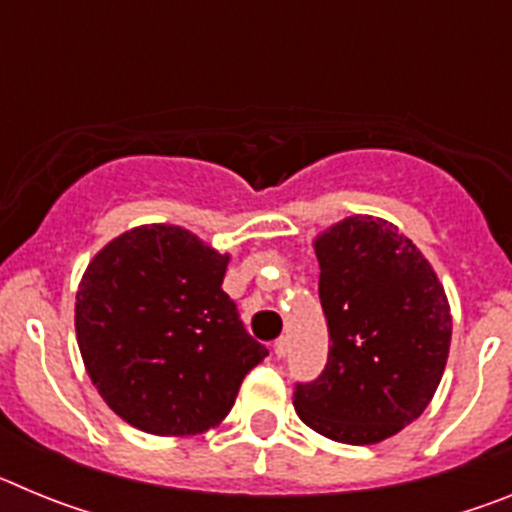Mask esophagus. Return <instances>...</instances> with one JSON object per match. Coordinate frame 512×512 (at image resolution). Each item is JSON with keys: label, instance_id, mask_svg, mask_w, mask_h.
I'll list each match as a JSON object with an SVG mask.
<instances>
[{"label": "esophagus", "instance_id": "1", "mask_svg": "<svg viewBox=\"0 0 512 512\" xmlns=\"http://www.w3.org/2000/svg\"><path fill=\"white\" fill-rule=\"evenodd\" d=\"M287 351H289V341L282 336L277 343H274V354H277L279 359H284V356H287Z\"/></svg>", "mask_w": 512, "mask_h": 512}]
</instances>
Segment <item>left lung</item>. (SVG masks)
I'll return each instance as SVG.
<instances>
[{
  "label": "left lung",
  "instance_id": "8db88e82",
  "mask_svg": "<svg viewBox=\"0 0 512 512\" xmlns=\"http://www.w3.org/2000/svg\"><path fill=\"white\" fill-rule=\"evenodd\" d=\"M315 256L328 364L295 384V410L325 438L379 443L413 423L441 382L449 300L415 243L379 217H346L318 235Z\"/></svg>",
  "mask_w": 512,
  "mask_h": 512
}]
</instances>
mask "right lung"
Returning <instances> with one entry per match:
<instances>
[{
	"mask_svg": "<svg viewBox=\"0 0 512 512\" xmlns=\"http://www.w3.org/2000/svg\"><path fill=\"white\" fill-rule=\"evenodd\" d=\"M228 253L176 225H140L102 248L76 292V341L92 384L125 423L194 436L233 408L269 356L223 292Z\"/></svg>",
	"mask_w": 512,
	"mask_h": 512,
	"instance_id": "obj_1",
	"label": "right lung"
}]
</instances>
